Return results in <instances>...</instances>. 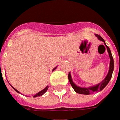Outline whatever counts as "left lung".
I'll return each mask as SVG.
<instances>
[{
  "label": "left lung",
  "instance_id": "1",
  "mask_svg": "<svg viewBox=\"0 0 120 120\" xmlns=\"http://www.w3.org/2000/svg\"><path fill=\"white\" fill-rule=\"evenodd\" d=\"M96 36L98 37V39H99L100 41H101L103 42H104V44L107 47V49L108 52H109V57H110V67H109V72H108L107 75L106 76V78H105V79L102 82L97 85L96 86H92V87H89V88H82V87H79L78 86L75 85V84L74 83V82L72 81V78H71V75H70V74H68V80L70 81V83L71 84L72 88L74 89V90H75V92H77L78 94H85V95H89V94H92L94 93V92H98L102 90L103 89L105 88V86H107L109 82L110 81V79L112 78V72L113 70H114V60H113L112 56V53H111V52H110V48H109V46L106 45L105 42V41L103 39L102 37H101L99 35H96Z\"/></svg>",
  "mask_w": 120,
  "mask_h": 120
}]
</instances>
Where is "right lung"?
Returning <instances> with one entry per match:
<instances>
[{"mask_svg":"<svg viewBox=\"0 0 120 120\" xmlns=\"http://www.w3.org/2000/svg\"><path fill=\"white\" fill-rule=\"evenodd\" d=\"M56 68H54V69H53V70H54L56 69ZM13 87V86H12ZM13 89H14V90H15V91L16 92H17L18 93H19V92L18 91V90H16V89H15V88H13ZM48 86H46V88H45V89H43V90H41V92H38V93H37V94H35V95L34 96V98H36V97H38V96H42V95H43V94H45V92H46L47 91V90H48Z\"/></svg>","mask_w":120,"mask_h":120,"instance_id":"right-lung-1","label":"right lung"}]
</instances>
